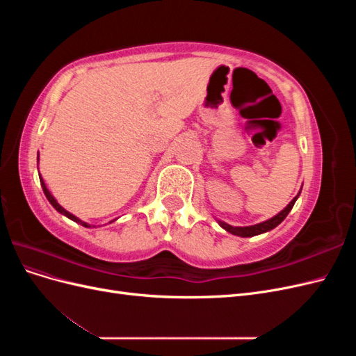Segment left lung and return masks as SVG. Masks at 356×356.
Masks as SVG:
<instances>
[{"label":"left lung","instance_id":"obj_1","mask_svg":"<svg viewBox=\"0 0 356 356\" xmlns=\"http://www.w3.org/2000/svg\"><path fill=\"white\" fill-rule=\"evenodd\" d=\"M298 196H300V193H298V195H297L293 200H291V202L288 203V207H286L284 211H281L277 215H275L273 218L267 220V221H263V222H260V224L250 225V227H233V225H230V224H227V222H222V221H218V222H220V225H221V227H222L224 230H227V232L232 233V234L242 236V238H251V236L266 233V232H268V230L275 229L276 225L281 224V222L285 220L286 215L289 213V211L293 209L294 203H296V200L298 199Z\"/></svg>","mask_w":356,"mask_h":356}]
</instances>
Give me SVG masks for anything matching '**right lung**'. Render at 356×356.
Masks as SVG:
<instances>
[{
    "label": "right lung",
    "instance_id": "add662e5",
    "mask_svg": "<svg viewBox=\"0 0 356 356\" xmlns=\"http://www.w3.org/2000/svg\"><path fill=\"white\" fill-rule=\"evenodd\" d=\"M40 182H41V187H42V191H44V195H46V197H47V200L51 203V207L55 208L58 212H60L62 215H65V217H68L70 220H72V221H75V222H79V224H81L83 227H90V224H88V222H84V221H81V220H79L77 217H75V215H72V213H70L67 209H63L60 204L56 202V199L53 197L51 195H50V191L47 190V187H46V184H44V181H42V178H40Z\"/></svg>",
    "mask_w": 356,
    "mask_h": 356
}]
</instances>
